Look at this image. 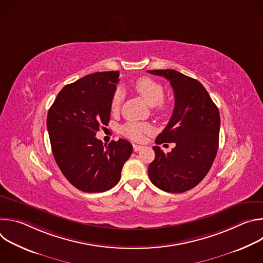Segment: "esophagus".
I'll list each match as a JSON object with an SVG mask.
<instances>
[{"instance_id": "esophagus-1", "label": "esophagus", "mask_w": 263, "mask_h": 263, "mask_svg": "<svg viewBox=\"0 0 263 263\" xmlns=\"http://www.w3.org/2000/svg\"><path fill=\"white\" fill-rule=\"evenodd\" d=\"M142 148V145H138V144H133V149L134 152H138Z\"/></svg>"}]
</instances>
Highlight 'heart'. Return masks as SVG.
<instances>
[{
	"label": "heart",
	"mask_w": 263,
	"mask_h": 263,
	"mask_svg": "<svg viewBox=\"0 0 263 263\" xmlns=\"http://www.w3.org/2000/svg\"><path fill=\"white\" fill-rule=\"evenodd\" d=\"M133 88L149 106H154L160 114H164V112H166L170 109L171 103L163 99V95H164L163 86L157 81L148 77H140L134 81ZM123 101H124V91L121 88H117L111 97V101H110L111 111L118 112L121 108ZM151 131H152L151 125L145 124V123L131 122V123H127L122 127V133L133 140L142 139L144 133H148Z\"/></svg>",
	"instance_id": "heart-1"
}]
</instances>
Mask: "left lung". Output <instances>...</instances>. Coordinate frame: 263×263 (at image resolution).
Returning <instances> with one entry per match:
<instances>
[{
  "label": "left lung",
  "mask_w": 263,
  "mask_h": 263,
  "mask_svg": "<svg viewBox=\"0 0 263 263\" xmlns=\"http://www.w3.org/2000/svg\"><path fill=\"white\" fill-rule=\"evenodd\" d=\"M147 72L168 80L175 96L172 118L155 142L176 143L167 154L153 146L155 159L148 165V177L161 191L184 193L197 186L212 166L218 148L219 112L198 80L175 69Z\"/></svg>",
  "instance_id": "obj_1"
}]
</instances>
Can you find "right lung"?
Segmentation results:
<instances>
[{"instance_id":"1","label":"right lung","mask_w":263,"mask_h":263,"mask_svg":"<svg viewBox=\"0 0 263 263\" xmlns=\"http://www.w3.org/2000/svg\"><path fill=\"white\" fill-rule=\"evenodd\" d=\"M120 71H98L65 85L49 109L47 128L52 152L63 176L84 193L116 186L132 144L120 138L108 145L96 137L110 120V101Z\"/></svg>"}]
</instances>
